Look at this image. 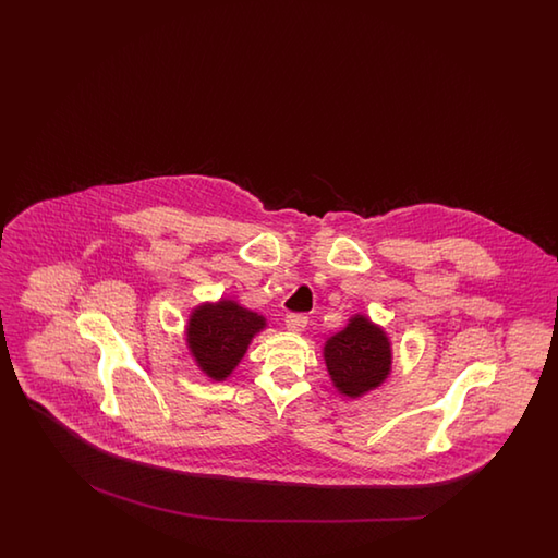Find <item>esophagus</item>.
Here are the masks:
<instances>
[{
  "instance_id": "34e87169",
  "label": "esophagus",
  "mask_w": 558,
  "mask_h": 558,
  "mask_svg": "<svg viewBox=\"0 0 558 558\" xmlns=\"http://www.w3.org/2000/svg\"><path fill=\"white\" fill-rule=\"evenodd\" d=\"M307 320V315H303V313H289L287 319H284V325H287V329L291 332H301L305 331Z\"/></svg>"
}]
</instances>
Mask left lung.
Returning <instances> with one entry per match:
<instances>
[{
    "instance_id": "1",
    "label": "left lung",
    "mask_w": 558,
    "mask_h": 558,
    "mask_svg": "<svg viewBox=\"0 0 558 558\" xmlns=\"http://www.w3.org/2000/svg\"><path fill=\"white\" fill-rule=\"evenodd\" d=\"M323 359L332 387L349 399H359L379 389L391 375V341L380 325L356 313L343 331L325 341Z\"/></svg>"
}]
</instances>
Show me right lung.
Returning <instances> with one entry per match:
<instances>
[{"label":"right lung","instance_id":"add662e5","mask_svg":"<svg viewBox=\"0 0 558 558\" xmlns=\"http://www.w3.org/2000/svg\"><path fill=\"white\" fill-rule=\"evenodd\" d=\"M267 319L233 299L202 303L191 311L185 341L197 367L214 380H226L247 353Z\"/></svg>","mask_w":558,"mask_h":558}]
</instances>
